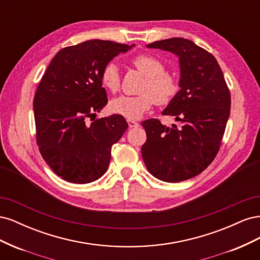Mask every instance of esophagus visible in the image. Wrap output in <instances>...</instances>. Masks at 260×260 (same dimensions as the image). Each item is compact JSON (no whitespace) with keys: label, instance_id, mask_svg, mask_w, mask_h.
<instances>
[{"label":"esophagus","instance_id":"1","mask_svg":"<svg viewBox=\"0 0 260 260\" xmlns=\"http://www.w3.org/2000/svg\"><path fill=\"white\" fill-rule=\"evenodd\" d=\"M127 121H128V124H129L130 128H137V127H139V122H137L136 120L128 119Z\"/></svg>","mask_w":260,"mask_h":260}]
</instances>
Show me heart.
<instances>
[{
	"label": "heart",
	"mask_w": 260,
	"mask_h": 260,
	"mask_svg": "<svg viewBox=\"0 0 260 260\" xmlns=\"http://www.w3.org/2000/svg\"><path fill=\"white\" fill-rule=\"evenodd\" d=\"M132 64L145 76V81L141 89L142 94L138 96H117L111 101V109L128 119H138L154 103L158 105L168 104L178 93L179 84L174 76L165 73L162 62L152 55H138L133 58ZM101 80L105 88L111 92L118 90L120 77L115 62H108L104 67Z\"/></svg>",
	"instance_id": "obj_1"
}]
</instances>
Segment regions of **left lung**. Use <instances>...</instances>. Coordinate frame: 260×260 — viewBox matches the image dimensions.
Segmentation results:
<instances>
[{
    "mask_svg": "<svg viewBox=\"0 0 260 260\" xmlns=\"http://www.w3.org/2000/svg\"><path fill=\"white\" fill-rule=\"evenodd\" d=\"M146 46L179 58L180 90L161 114L175 117L180 127L143 121L147 138L141 152L149 174L180 182L201 174L216 157L230 116V91L217 59L193 41L170 38Z\"/></svg>",
    "mask_w": 260,
    "mask_h": 260,
    "instance_id": "left-lung-1",
    "label": "left lung"
}]
</instances>
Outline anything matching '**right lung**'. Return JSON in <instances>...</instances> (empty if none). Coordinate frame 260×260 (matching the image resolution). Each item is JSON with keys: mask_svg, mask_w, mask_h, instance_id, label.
Listing matches in <instances>:
<instances>
[{"mask_svg": "<svg viewBox=\"0 0 260 260\" xmlns=\"http://www.w3.org/2000/svg\"><path fill=\"white\" fill-rule=\"evenodd\" d=\"M133 46L96 39L68 46L55 55L38 86L37 144L50 168L69 182L90 183L103 176L112 146L128 128L121 115L93 122L88 118L107 104L104 67Z\"/></svg>", "mask_w": 260, "mask_h": 260, "instance_id": "obj_1", "label": "right lung"}]
</instances>
